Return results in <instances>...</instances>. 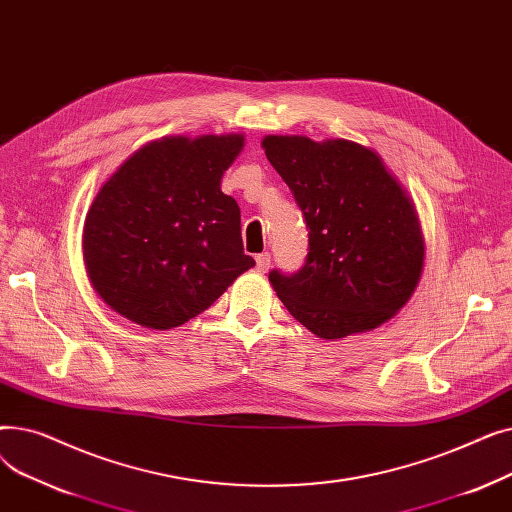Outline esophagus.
I'll use <instances>...</instances> for the list:
<instances>
[{"label":"esophagus","instance_id":"1","mask_svg":"<svg viewBox=\"0 0 512 512\" xmlns=\"http://www.w3.org/2000/svg\"><path fill=\"white\" fill-rule=\"evenodd\" d=\"M255 263H257V270H259L261 274H265L267 270H270V265H272V255H270V253H259V255L255 257Z\"/></svg>","mask_w":512,"mask_h":512}]
</instances>
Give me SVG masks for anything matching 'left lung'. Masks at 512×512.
<instances>
[{
  "label": "left lung",
  "instance_id": "1",
  "mask_svg": "<svg viewBox=\"0 0 512 512\" xmlns=\"http://www.w3.org/2000/svg\"><path fill=\"white\" fill-rule=\"evenodd\" d=\"M261 147L309 230L301 270L270 272L284 307L326 340L382 326L423 270V234L405 188L378 153L353 141L270 134Z\"/></svg>",
  "mask_w": 512,
  "mask_h": 512
}]
</instances>
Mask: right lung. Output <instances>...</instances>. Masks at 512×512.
Returning <instances> with one entry per match:
<instances>
[{"mask_svg":"<svg viewBox=\"0 0 512 512\" xmlns=\"http://www.w3.org/2000/svg\"><path fill=\"white\" fill-rule=\"evenodd\" d=\"M242 134L166 137L130 155L97 193L83 253L99 297L134 324L170 330L251 270L240 209L220 182Z\"/></svg>","mask_w":512,"mask_h":512,"instance_id":"1","label":"right lung"}]
</instances>
